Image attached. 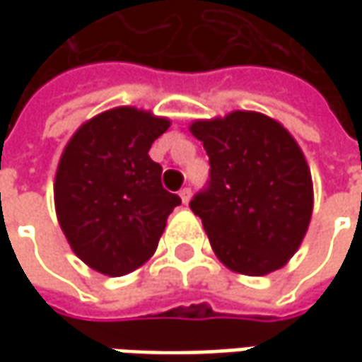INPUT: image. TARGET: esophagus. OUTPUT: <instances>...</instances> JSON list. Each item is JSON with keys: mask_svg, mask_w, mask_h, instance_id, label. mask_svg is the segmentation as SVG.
<instances>
[{"mask_svg": "<svg viewBox=\"0 0 362 362\" xmlns=\"http://www.w3.org/2000/svg\"><path fill=\"white\" fill-rule=\"evenodd\" d=\"M179 197H181V202L187 205L189 199H191V187H183L179 191Z\"/></svg>", "mask_w": 362, "mask_h": 362, "instance_id": "34e87169", "label": "esophagus"}]
</instances>
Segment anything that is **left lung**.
Masks as SVG:
<instances>
[{
    "mask_svg": "<svg viewBox=\"0 0 362 362\" xmlns=\"http://www.w3.org/2000/svg\"><path fill=\"white\" fill-rule=\"evenodd\" d=\"M209 157V185L191 199L219 262L243 276L280 270L313 217V177L284 124L254 110L189 127Z\"/></svg>",
    "mask_w": 362,
    "mask_h": 362,
    "instance_id": "obj_1",
    "label": "left lung"
}]
</instances>
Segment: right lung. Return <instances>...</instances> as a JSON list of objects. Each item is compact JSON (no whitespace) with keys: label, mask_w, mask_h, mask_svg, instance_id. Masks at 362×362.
<instances>
[{"label":"right lung","mask_w":362,"mask_h":362,"mask_svg":"<svg viewBox=\"0 0 362 362\" xmlns=\"http://www.w3.org/2000/svg\"><path fill=\"white\" fill-rule=\"evenodd\" d=\"M171 120L134 106L105 110L78 129L56 169V216L72 252L105 276H124L155 254L181 203L160 185L148 148Z\"/></svg>","instance_id":"right-lung-1"}]
</instances>
